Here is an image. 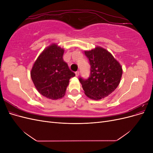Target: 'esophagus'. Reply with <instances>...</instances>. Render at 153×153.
Wrapping results in <instances>:
<instances>
[{
    "mask_svg": "<svg viewBox=\"0 0 153 153\" xmlns=\"http://www.w3.org/2000/svg\"><path fill=\"white\" fill-rule=\"evenodd\" d=\"M79 71H76L75 72V75H76V76H78V75H79Z\"/></svg>",
    "mask_w": 153,
    "mask_h": 153,
    "instance_id": "obj_1",
    "label": "esophagus"
}]
</instances>
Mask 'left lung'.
<instances>
[{
  "label": "left lung",
  "mask_w": 153,
  "mask_h": 153,
  "mask_svg": "<svg viewBox=\"0 0 153 153\" xmlns=\"http://www.w3.org/2000/svg\"><path fill=\"white\" fill-rule=\"evenodd\" d=\"M91 65L90 76L79 78L85 94L90 99L100 100L113 92L119 85L123 75L120 63L108 50L96 47L85 51Z\"/></svg>",
  "instance_id": "1"
}]
</instances>
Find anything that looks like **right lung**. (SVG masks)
<instances>
[{
	"mask_svg": "<svg viewBox=\"0 0 153 153\" xmlns=\"http://www.w3.org/2000/svg\"><path fill=\"white\" fill-rule=\"evenodd\" d=\"M64 52L57 44H52L40 53L31 69L30 76L36 89L48 99L62 98L69 79L75 76L64 61Z\"/></svg>",
	"mask_w": 153,
	"mask_h": 153,
	"instance_id": "right-lung-1",
	"label": "right lung"
}]
</instances>
